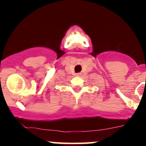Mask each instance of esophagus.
<instances>
[{"label": "esophagus", "instance_id": "34e87169", "mask_svg": "<svg viewBox=\"0 0 146 146\" xmlns=\"http://www.w3.org/2000/svg\"><path fill=\"white\" fill-rule=\"evenodd\" d=\"M76 76H80V73H76Z\"/></svg>", "mask_w": 146, "mask_h": 146}]
</instances>
